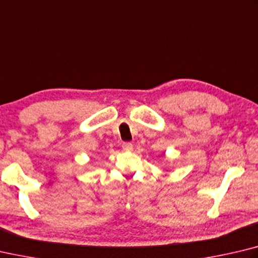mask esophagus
I'll use <instances>...</instances> for the list:
<instances>
[{
    "instance_id": "1",
    "label": "esophagus",
    "mask_w": 258,
    "mask_h": 258,
    "mask_svg": "<svg viewBox=\"0 0 258 258\" xmlns=\"http://www.w3.org/2000/svg\"><path fill=\"white\" fill-rule=\"evenodd\" d=\"M121 147H123L124 151H132L133 150V144L130 142H124L123 144H121Z\"/></svg>"
}]
</instances>
